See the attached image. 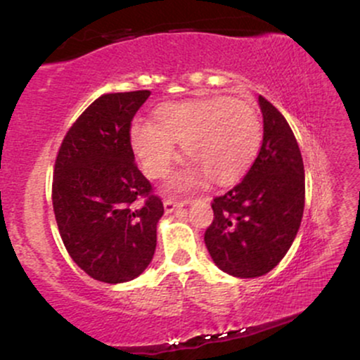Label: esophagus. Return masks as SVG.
<instances>
[{
  "label": "esophagus",
  "mask_w": 360,
  "mask_h": 360,
  "mask_svg": "<svg viewBox=\"0 0 360 360\" xmlns=\"http://www.w3.org/2000/svg\"><path fill=\"white\" fill-rule=\"evenodd\" d=\"M184 205H188V201H176V200H171V198L164 200V208H166L167 213L176 212L177 208H181V206H184Z\"/></svg>",
  "instance_id": "34e87169"
}]
</instances>
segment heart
I'll use <instances>...</instances> for the list:
<instances>
[{"mask_svg": "<svg viewBox=\"0 0 360 360\" xmlns=\"http://www.w3.org/2000/svg\"><path fill=\"white\" fill-rule=\"evenodd\" d=\"M152 122H135L130 146L148 177H166L174 164V142H183L191 159L171 181L174 191H188L212 177L230 184L249 171L259 154L262 128L249 103L229 96L164 103Z\"/></svg>", "mask_w": 360, "mask_h": 360, "instance_id": "heart-1", "label": "heart"}]
</instances>
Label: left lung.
I'll return each mask as SVG.
<instances>
[{"mask_svg":"<svg viewBox=\"0 0 360 360\" xmlns=\"http://www.w3.org/2000/svg\"><path fill=\"white\" fill-rule=\"evenodd\" d=\"M264 137L245 177L213 198L205 243L213 262L235 278H259L281 262L304 208V166L286 118L259 96Z\"/></svg>","mask_w":360,"mask_h":360,"instance_id":"8db88e82","label":"left lung"}]
</instances>
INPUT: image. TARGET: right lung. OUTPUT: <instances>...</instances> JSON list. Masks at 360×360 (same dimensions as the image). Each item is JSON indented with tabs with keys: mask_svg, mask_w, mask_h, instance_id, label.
<instances>
[{
	"mask_svg": "<svg viewBox=\"0 0 360 360\" xmlns=\"http://www.w3.org/2000/svg\"><path fill=\"white\" fill-rule=\"evenodd\" d=\"M150 91L94 100L62 140L53 166L52 205L74 262L101 283H127L150 264L164 205L139 171L131 120Z\"/></svg>",
	"mask_w": 360,
	"mask_h": 360,
	"instance_id": "obj_1",
	"label": "right lung"
}]
</instances>
